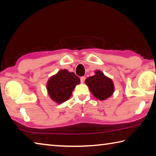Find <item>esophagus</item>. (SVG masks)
I'll return each mask as SVG.
<instances>
[{
	"mask_svg": "<svg viewBox=\"0 0 156 156\" xmlns=\"http://www.w3.org/2000/svg\"><path fill=\"white\" fill-rule=\"evenodd\" d=\"M85 79H86V78L84 77V76H83V77H81V78H80V82H81V83H84V80H85Z\"/></svg>",
	"mask_w": 156,
	"mask_h": 156,
	"instance_id": "1",
	"label": "esophagus"
}]
</instances>
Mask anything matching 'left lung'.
Here are the masks:
<instances>
[{"label":"left lung","instance_id":"left-lung-1","mask_svg":"<svg viewBox=\"0 0 156 156\" xmlns=\"http://www.w3.org/2000/svg\"><path fill=\"white\" fill-rule=\"evenodd\" d=\"M84 83L93 96L100 100L109 98L115 91L112 79L107 77L100 70H95V75L87 78Z\"/></svg>","mask_w":156,"mask_h":156}]
</instances>
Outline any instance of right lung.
Segmentation results:
<instances>
[{"instance_id": "1", "label": "right lung", "mask_w": 156, "mask_h": 156, "mask_svg": "<svg viewBox=\"0 0 156 156\" xmlns=\"http://www.w3.org/2000/svg\"><path fill=\"white\" fill-rule=\"evenodd\" d=\"M80 80L73 72L61 69L49 78L46 89L50 98L57 104H62L69 100L73 89Z\"/></svg>"}]
</instances>
